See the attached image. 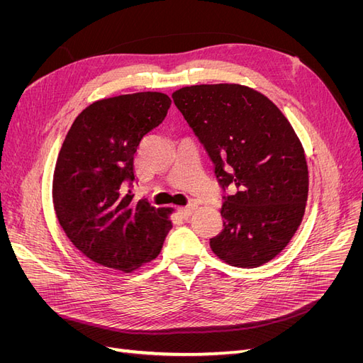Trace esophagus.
Wrapping results in <instances>:
<instances>
[{
	"label": "esophagus",
	"instance_id": "esophagus-1",
	"mask_svg": "<svg viewBox=\"0 0 363 363\" xmlns=\"http://www.w3.org/2000/svg\"><path fill=\"white\" fill-rule=\"evenodd\" d=\"M194 211H195V206H186V207H180L179 208V213L183 218H188V216H191L194 213Z\"/></svg>",
	"mask_w": 363,
	"mask_h": 363
}]
</instances>
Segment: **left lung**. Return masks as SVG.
I'll use <instances>...</instances> for the list:
<instances>
[{
    "instance_id": "left-lung-1",
    "label": "left lung",
    "mask_w": 363,
    "mask_h": 363,
    "mask_svg": "<svg viewBox=\"0 0 363 363\" xmlns=\"http://www.w3.org/2000/svg\"><path fill=\"white\" fill-rule=\"evenodd\" d=\"M215 164L223 192V232L215 255L256 268L289 244L304 215L309 172L289 121L265 95L240 84L188 86L172 94Z\"/></svg>"
}]
</instances>
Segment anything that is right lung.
Wrapping results in <instances>:
<instances>
[{
	"mask_svg": "<svg viewBox=\"0 0 363 363\" xmlns=\"http://www.w3.org/2000/svg\"><path fill=\"white\" fill-rule=\"evenodd\" d=\"M160 92L95 101L75 118L59 152L52 201L72 245L104 268L131 272L159 256L172 228L164 208L133 201L135 152L168 113Z\"/></svg>",
	"mask_w": 363,
	"mask_h": 363,
	"instance_id": "obj_1",
	"label": "right lung"
}]
</instances>
